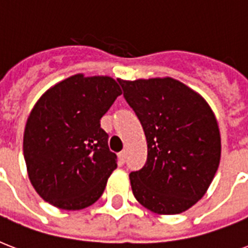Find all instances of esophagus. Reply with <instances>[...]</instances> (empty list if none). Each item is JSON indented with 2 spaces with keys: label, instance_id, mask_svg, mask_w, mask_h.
Listing matches in <instances>:
<instances>
[{
  "label": "esophagus",
  "instance_id": "1",
  "mask_svg": "<svg viewBox=\"0 0 248 248\" xmlns=\"http://www.w3.org/2000/svg\"><path fill=\"white\" fill-rule=\"evenodd\" d=\"M118 159H120V162L124 165V161H126V152L122 151L121 153H118Z\"/></svg>",
  "mask_w": 248,
  "mask_h": 248
}]
</instances>
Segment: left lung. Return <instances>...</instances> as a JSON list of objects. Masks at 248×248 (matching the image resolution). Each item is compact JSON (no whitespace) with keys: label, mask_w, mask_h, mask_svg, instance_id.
Instances as JSON below:
<instances>
[{"label":"left lung","mask_w":248,"mask_h":248,"mask_svg":"<svg viewBox=\"0 0 248 248\" xmlns=\"http://www.w3.org/2000/svg\"><path fill=\"white\" fill-rule=\"evenodd\" d=\"M118 82L148 144L147 163L130 173L136 201L158 215L186 211L207 192L219 167L215 114L200 93L171 77Z\"/></svg>","instance_id":"8db88e82"}]
</instances>
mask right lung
<instances>
[{"mask_svg":"<svg viewBox=\"0 0 248 248\" xmlns=\"http://www.w3.org/2000/svg\"><path fill=\"white\" fill-rule=\"evenodd\" d=\"M121 93L112 77L78 73L38 99L25 124L23 152L29 180L42 200L76 211L100 198L117 169L100 118Z\"/></svg>","mask_w":248,"mask_h":248,"instance_id":"right-lung-1","label":"right lung"}]
</instances>
